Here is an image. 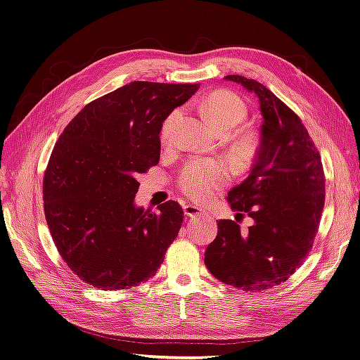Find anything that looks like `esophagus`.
Returning <instances> with one entry per match:
<instances>
[{
    "instance_id": "obj_1",
    "label": "esophagus",
    "mask_w": 360,
    "mask_h": 360,
    "mask_svg": "<svg viewBox=\"0 0 360 360\" xmlns=\"http://www.w3.org/2000/svg\"><path fill=\"white\" fill-rule=\"evenodd\" d=\"M203 212L205 211L202 208L196 207V205H186V207H184V214H186L187 217H198V215H200Z\"/></svg>"
}]
</instances>
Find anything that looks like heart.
Instances as JSON below:
<instances>
[{
    "instance_id": "b5f03b06",
    "label": "heart",
    "mask_w": 360,
    "mask_h": 360,
    "mask_svg": "<svg viewBox=\"0 0 360 360\" xmlns=\"http://www.w3.org/2000/svg\"><path fill=\"white\" fill-rule=\"evenodd\" d=\"M202 110L212 125L219 131H231L241 123L248 115L244 101L232 91H212L202 101ZM182 116L181 108H174L162 122L161 143L170 146L174 140L178 120ZM259 148V136L256 131H244L237 141V150L244 160H250ZM229 169L221 161H194L182 170L179 187L194 200H207L214 196L221 184L228 179Z\"/></svg>"
}]
</instances>
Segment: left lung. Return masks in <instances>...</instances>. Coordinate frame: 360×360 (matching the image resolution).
Returning <instances> with one entry per match:
<instances>
[{"label":"left lung","instance_id":"8db88e82","mask_svg":"<svg viewBox=\"0 0 360 360\" xmlns=\"http://www.w3.org/2000/svg\"><path fill=\"white\" fill-rule=\"evenodd\" d=\"M259 99V148L245 178L228 193L233 210L253 219L248 232L219 220L217 237L205 250V265L226 285L261 291L285 282L311 250L324 207L321 157L300 117L264 84L241 75Z\"/></svg>","mask_w":360,"mask_h":360}]
</instances>
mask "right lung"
Masks as SVG:
<instances>
[{
    "label": "right lung",
    "instance_id": "1",
    "mask_svg": "<svg viewBox=\"0 0 360 360\" xmlns=\"http://www.w3.org/2000/svg\"><path fill=\"white\" fill-rule=\"evenodd\" d=\"M199 84L132 81L90 102L57 140L44 176L48 228L61 258L101 290L146 282L178 237L184 211L137 207L139 176L160 161V132Z\"/></svg>",
    "mask_w": 360,
    "mask_h": 360
}]
</instances>
